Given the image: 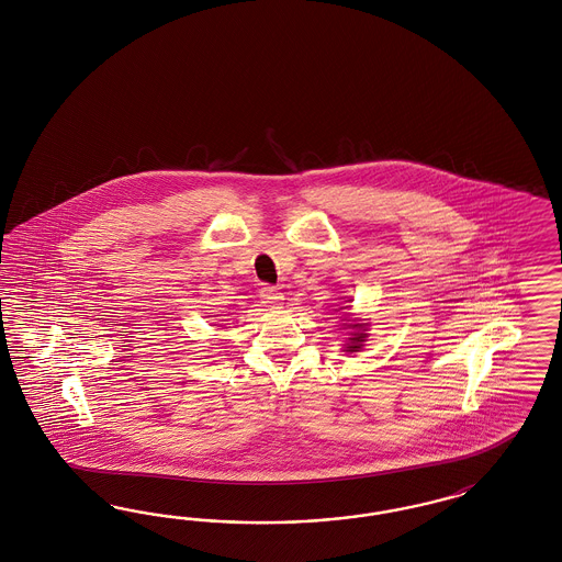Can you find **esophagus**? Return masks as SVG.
Listing matches in <instances>:
<instances>
[{"label": "esophagus", "instance_id": "esophagus-1", "mask_svg": "<svg viewBox=\"0 0 562 562\" xmlns=\"http://www.w3.org/2000/svg\"><path fill=\"white\" fill-rule=\"evenodd\" d=\"M259 296H261V301H263L270 310H280V307H282V301H284L282 292L278 291L276 286H263V289L259 291Z\"/></svg>", "mask_w": 562, "mask_h": 562}]
</instances>
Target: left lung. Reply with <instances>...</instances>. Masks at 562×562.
I'll use <instances>...</instances> for the list:
<instances>
[{
	"mask_svg": "<svg viewBox=\"0 0 562 562\" xmlns=\"http://www.w3.org/2000/svg\"><path fill=\"white\" fill-rule=\"evenodd\" d=\"M340 310H345V307H340ZM336 310V311H340ZM347 328L355 329L352 334H350L349 345H345V350L347 352H357V350H361L363 347V342H366V338H368V334H366V324H345Z\"/></svg>",
	"mask_w": 562,
	"mask_h": 562,
	"instance_id": "1",
	"label": "left lung"
}]
</instances>
